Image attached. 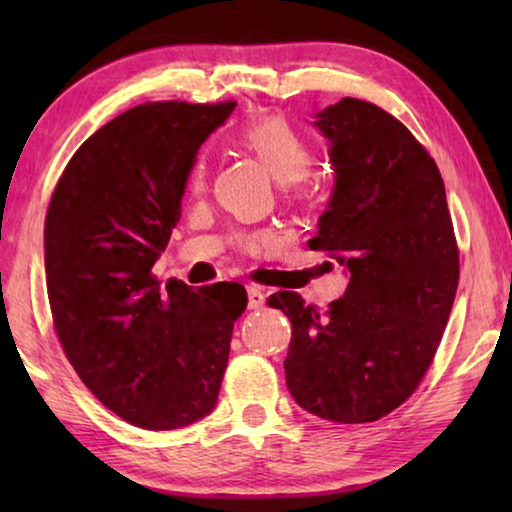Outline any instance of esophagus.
Returning <instances> with one entry per match:
<instances>
[{
  "label": "esophagus",
  "instance_id": "esophagus-1",
  "mask_svg": "<svg viewBox=\"0 0 512 512\" xmlns=\"http://www.w3.org/2000/svg\"><path fill=\"white\" fill-rule=\"evenodd\" d=\"M246 291H248V307H250V309H259V307L264 305L266 296H264L262 289L255 287V284H248Z\"/></svg>",
  "mask_w": 512,
  "mask_h": 512
}]
</instances>
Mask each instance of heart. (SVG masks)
I'll return each mask as SVG.
<instances>
[{"label":"heart","mask_w":512,"mask_h":512,"mask_svg":"<svg viewBox=\"0 0 512 512\" xmlns=\"http://www.w3.org/2000/svg\"><path fill=\"white\" fill-rule=\"evenodd\" d=\"M232 144L239 146L241 151L264 164L273 173L277 183H282L284 189H291L296 180L307 176L311 164H314V149L305 135H302L289 119L280 115H268L259 119H250L241 124L232 133ZM207 183V162L203 155L192 162L187 176V189L192 194H198L205 189Z\"/></svg>","instance_id":"obj_1"}]
</instances>
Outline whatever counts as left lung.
<instances>
[{"label": "left lung", "instance_id": "obj_1", "mask_svg": "<svg viewBox=\"0 0 512 512\" xmlns=\"http://www.w3.org/2000/svg\"><path fill=\"white\" fill-rule=\"evenodd\" d=\"M316 119L336 180L309 248L350 282L327 311L296 291L266 302L291 320L293 400L323 420L375 422L409 400L443 339L461 273L452 214L436 162L400 119L352 97Z\"/></svg>", "mask_w": 512, "mask_h": 512}]
</instances>
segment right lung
Returning <instances> with one entry per match:
<instances>
[{"label": "right lung", "mask_w": 512, "mask_h": 512, "mask_svg": "<svg viewBox=\"0 0 512 512\" xmlns=\"http://www.w3.org/2000/svg\"><path fill=\"white\" fill-rule=\"evenodd\" d=\"M235 101H149L101 126L72 155L45 219L51 318L69 363L119 418L178 429L214 409L239 282L201 289L153 275L180 221L189 167Z\"/></svg>", "instance_id": "add662e5"}]
</instances>
